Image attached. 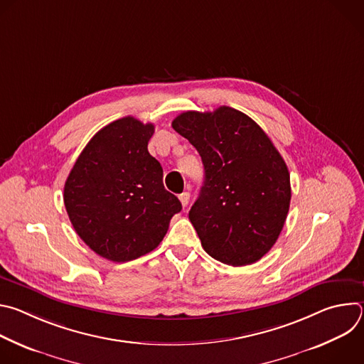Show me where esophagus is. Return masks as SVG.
I'll return each mask as SVG.
<instances>
[{
	"label": "esophagus",
	"mask_w": 364,
	"mask_h": 364,
	"mask_svg": "<svg viewBox=\"0 0 364 364\" xmlns=\"http://www.w3.org/2000/svg\"><path fill=\"white\" fill-rule=\"evenodd\" d=\"M178 198H180V201H181V205H183V207H187V205H188V201H190V193L184 191V193H181V194L178 196Z\"/></svg>",
	"instance_id": "obj_1"
}]
</instances>
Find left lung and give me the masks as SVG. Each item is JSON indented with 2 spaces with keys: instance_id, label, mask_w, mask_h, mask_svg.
Here are the masks:
<instances>
[{
  "instance_id": "obj_1",
  "label": "left lung",
  "mask_w": 364,
  "mask_h": 364,
  "mask_svg": "<svg viewBox=\"0 0 364 364\" xmlns=\"http://www.w3.org/2000/svg\"><path fill=\"white\" fill-rule=\"evenodd\" d=\"M171 125L204 166V184L188 213L203 249L226 265L255 264L275 245L289 210L281 154L253 119L229 107L187 111Z\"/></svg>"
}]
</instances>
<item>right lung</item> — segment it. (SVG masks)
<instances>
[{"instance_id": "obj_1", "label": "right lung", "mask_w": 364, "mask_h": 364, "mask_svg": "<svg viewBox=\"0 0 364 364\" xmlns=\"http://www.w3.org/2000/svg\"><path fill=\"white\" fill-rule=\"evenodd\" d=\"M152 124L125 117L83 148L66 183L65 205L80 239L99 256L128 262L160 245L180 200L163 184L148 152Z\"/></svg>"}]
</instances>
